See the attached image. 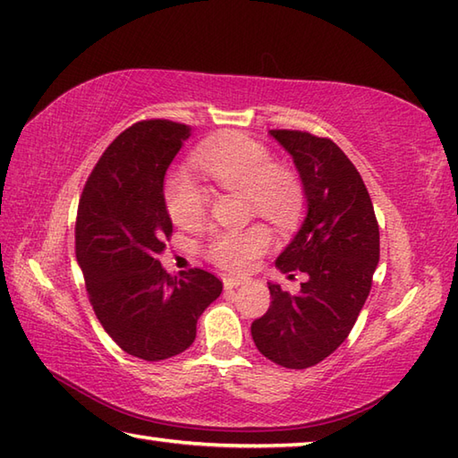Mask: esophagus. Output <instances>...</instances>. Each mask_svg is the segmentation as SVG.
Segmentation results:
<instances>
[{"label": "esophagus", "mask_w": 458, "mask_h": 458, "mask_svg": "<svg viewBox=\"0 0 458 458\" xmlns=\"http://www.w3.org/2000/svg\"><path fill=\"white\" fill-rule=\"evenodd\" d=\"M249 283V279L245 277H225L223 279V284H225V289H235V287H241V284Z\"/></svg>", "instance_id": "esophagus-1"}]
</instances>
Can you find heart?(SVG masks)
<instances>
[{"label": "heart", "instance_id": "obj_1", "mask_svg": "<svg viewBox=\"0 0 458 458\" xmlns=\"http://www.w3.org/2000/svg\"><path fill=\"white\" fill-rule=\"evenodd\" d=\"M193 163L215 185L227 191H247L255 209L277 225L295 221L303 201L297 177L275 167L261 143L241 133H227L207 141L193 155ZM165 199L171 219L183 229L203 225L209 207L207 189L185 174L167 183ZM271 235L263 225L219 231L209 243V257L223 269L247 271L269 247Z\"/></svg>", "mask_w": 458, "mask_h": 458}]
</instances>
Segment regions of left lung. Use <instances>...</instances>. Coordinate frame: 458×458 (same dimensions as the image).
Masks as SVG:
<instances>
[{
    "label": "left lung",
    "instance_id": "left-lung-1",
    "mask_svg": "<svg viewBox=\"0 0 458 458\" xmlns=\"http://www.w3.org/2000/svg\"><path fill=\"white\" fill-rule=\"evenodd\" d=\"M299 171L305 217L277 257L283 273L303 271L297 293L267 283L271 305L251 335L273 363L307 369L341 347L363 309L378 263V225L367 187L339 145L305 131L273 129Z\"/></svg>",
    "mask_w": 458,
    "mask_h": 458
}]
</instances>
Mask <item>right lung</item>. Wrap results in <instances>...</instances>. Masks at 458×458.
<instances>
[{
	"mask_svg": "<svg viewBox=\"0 0 458 458\" xmlns=\"http://www.w3.org/2000/svg\"><path fill=\"white\" fill-rule=\"evenodd\" d=\"M191 127L140 122L117 137L85 183L75 253L95 315L129 355L165 360L195 341L197 318L223 283L203 269L169 275L159 263L174 223L165 174Z\"/></svg>",
	"mask_w": 458,
	"mask_h": 458,
	"instance_id": "add662e5",
	"label": "right lung"
}]
</instances>
